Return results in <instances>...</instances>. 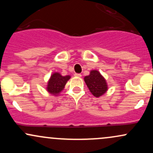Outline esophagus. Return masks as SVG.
<instances>
[{"mask_svg": "<svg viewBox=\"0 0 153 153\" xmlns=\"http://www.w3.org/2000/svg\"><path fill=\"white\" fill-rule=\"evenodd\" d=\"M74 75L75 77H77V78H81V74H80V73H75Z\"/></svg>", "mask_w": 153, "mask_h": 153, "instance_id": "obj_1", "label": "esophagus"}]
</instances>
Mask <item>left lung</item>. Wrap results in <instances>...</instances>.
Here are the masks:
<instances>
[{"mask_svg": "<svg viewBox=\"0 0 153 153\" xmlns=\"http://www.w3.org/2000/svg\"><path fill=\"white\" fill-rule=\"evenodd\" d=\"M84 81L95 97L103 96L108 89L106 80L97 70L91 71L90 74L84 77Z\"/></svg>", "mask_w": 153, "mask_h": 153, "instance_id": "1", "label": "left lung"}]
</instances>
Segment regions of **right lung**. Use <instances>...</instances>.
Returning <instances> with one entry per match:
<instances>
[{
  "label": "right lung",
  "instance_id": "add662e5",
  "mask_svg": "<svg viewBox=\"0 0 153 153\" xmlns=\"http://www.w3.org/2000/svg\"><path fill=\"white\" fill-rule=\"evenodd\" d=\"M71 78V76L69 75L62 76L58 72H54L51 75L50 79L47 81V91L52 96H57L64 90L67 82Z\"/></svg>",
  "mask_w": 153,
  "mask_h": 153
}]
</instances>
